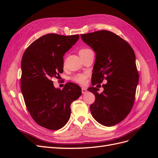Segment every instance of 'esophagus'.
Segmentation results:
<instances>
[{
  "label": "esophagus",
  "mask_w": 158,
  "mask_h": 158,
  "mask_svg": "<svg viewBox=\"0 0 158 158\" xmlns=\"http://www.w3.org/2000/svg\"><path fill=\"white\" fill-rule=\"evenodd\" d=\"M87 92H88V90L86 89V88H82V94H85V93H87Z\"/></svg>",
  "instance_id": "1"
}]
</instances>
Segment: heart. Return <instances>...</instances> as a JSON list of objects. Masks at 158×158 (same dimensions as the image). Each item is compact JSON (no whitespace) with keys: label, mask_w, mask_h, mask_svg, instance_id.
Returning a JSON list of instances; mask_svg holds the SVG:
<instances>
[{"label":"heart","mask_w":158,"mask_h":158,"mask_svg":"<svg viewBox=\"0 0 158 158\" xmlns=\"http://www.w3.org/2000/svg\"><path fill=\"white\" fill-rule=\"evenodd\" d=\"M89 51H91V50L88 48L82 49L79 51V55H84L85 53H86V52H88ZM87 78H88L87 74H77L73 76V77L71 78V80L79 84L84 85L85 84V82H86Z\"/></svg>","instance_id":"b5f03b06"}]
</instances>
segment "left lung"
I'll list each match as a JSON object with an SVG mask.
<instances>
[{"mask_svg": "<svg viewBox=\"0 0 158 158\" xmlns=\"http://www.w3.org/2000/svg\"><path fill=\"white\" fill-rule=\"evenodd\" d=\"M81 38L96 55L92 85L107 80L101 94L98 88H88L95 97L91 113L102 125L114 126L126 118L135 102L139 78L135 52L125 40L109 31L82 34Z\"/></svg>", "mask_w": 158, "mask_h": 158, "instance_id": "left-lung-1", "label": "left lung"}]
</instances>
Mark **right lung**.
<instances>
[{
    "label": "right lung",
    "mask_w": 158,
    "mask_h": 158,
    "mask_svg": "<svg viewBox=\"0 0 158 158\" xmlns=\"http://www.w3.org/2000/svg\"><path fill=\"white\" fill-rule=\"evenodd\" d=\"M79 39L49 33L33 41L21 61V90L28 111L38 125L59 130L69 121L70 105L82 94L78 85L68 82L55 88L52 77L63 73V56Z\"/></svg>",
    "instance_id": "obj_1"
}]
</instances>
